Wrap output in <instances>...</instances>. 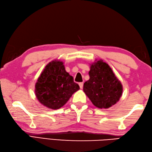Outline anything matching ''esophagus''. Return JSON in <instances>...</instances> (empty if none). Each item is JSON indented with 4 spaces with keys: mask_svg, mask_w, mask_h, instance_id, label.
I'll return each mask as SVG.
<instances>
[{
    "mask_svg": "<svg viewBox=\"0 0 152 152\" xmlns=\"http://www.w3.org/2000/svg\"><path fill=\"white\" fill-rule=\"evenodd\" d=\"M79 86H80V89H82L83 88V86H84V83H83V82L79 83Z\"/></svg>",
    "mask_w": 152,
    "mask_h": 152,
    "instance_id": "1",
    "label": "esophagus"
}]
</instances>
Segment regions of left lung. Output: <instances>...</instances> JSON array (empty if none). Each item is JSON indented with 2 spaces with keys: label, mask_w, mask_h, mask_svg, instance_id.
Returning <instances> with one entry per match:
<instances>
[{
  "label": "left lung",
  "mask_w": 152,
  "mask_h": 152,
  "mask_svg": "<svg viewBox=\"0 0 152 152\" xmlns=\"http://www.w3.org/2000/svg\"><path fill=\"white\" fill-rule=\"evenodd\" d=\"M90 65V79L84 83L83 90L98 109L111 107L121 97L123 85L111 68L102 59H96Z\"/></svg>",
  "instance_id": "1"
}]
</instances>
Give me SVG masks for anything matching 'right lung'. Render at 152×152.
<instances>
[{
	"label": "right lung",
	"mask_w": 152,
	"mask_h": 152,
	"mask_svg": "<svg viewBox=\"0 0 152 152\" xmlns=\"http://www.w3.org/2000/svg\"><path fill=\"white\" fill-rule=\"evenodd\" d=\"M79 90L78 84L65 70L64 62L53 60L46 65L38 78L35 94L39 102L45 107L58 109Z\"/></svg>",
	"instance_id": "1"
}]
</instances>
